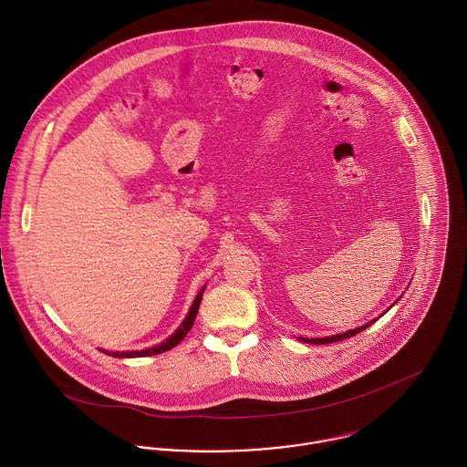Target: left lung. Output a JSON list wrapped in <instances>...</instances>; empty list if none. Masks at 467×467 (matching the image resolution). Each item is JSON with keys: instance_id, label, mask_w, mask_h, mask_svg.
I'll use <instances>...</instances> for the list:
<instances>
[{"instance_id": "1", "label": "left lung", "mask_w": 467, "mask_h": 467, "mask_svg": "<svg viewBox=\"0 0 467 467\" xmlns=\"http://www.w3.org/2000/svg\"><path fill=\"white\" fill-rule=\"evenodd\" d=\"M400 300V298H398ZM396 300V302H398ZM389 311V309H387ZM376 320H372V322H368V324H365V326H361V327H356V329H350V331H347V333L341 334H333V336H326V337H300V341H304V343H315V345H324V343H334V341H339V339H347V337H350V336H354V334L361 333V331H365L368 326H372Z\"/></svg>"}]
</instances>
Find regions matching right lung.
<instances>
[{
    "instance_id": "right-lung-1",
    "label": "right lung",
    "mask_w": 467,
    "mask_h": 467,
    "mask_svg": "<svg viewBox=\"0 0 467 467\" xmlns=\"http://www.w3.org/2000/svg\"><path fill=\"white\" fill-rule=\"evenodd\" d=\"M202 291H204V285L201 287L198 296L194 298V302H192V306H191V311L187 313V317H185V320L182 322V326H180L174 333L171 334L165 341H161V343H158V345H154V347L143 348V350H124V352H119V350H104V348H99V350L104 352V354H108V356H113V358H143V356H154V354H161V352H165V350H171L172 347H176V345L187 336V333L192 329L194 320H196V317H198V309H200Z\"/></svg>"
}]
</instances>
